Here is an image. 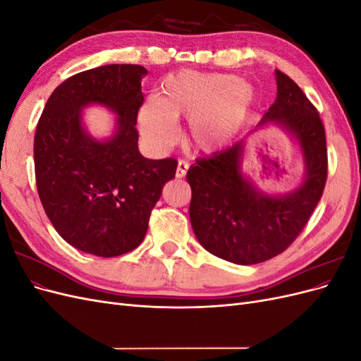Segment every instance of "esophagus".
I'll return each instance as SVG.
<instances>
[{"mask_svg": "<svg viewBox=\"0 0 361 361\" xmlns=\"http://www.w3.org/2000/svg\"><path fill=\"white\" fill-rule=\"evenodd\" d=\"M188 169H190V164H188L187 161L180 159V161L178 162V169H176V178H183L185 174H187Z\"/></svg>", "mask_w": 361, "mask_h": 361, "instance_id": "obj_1", "label": "esophagus"}]
</instances>
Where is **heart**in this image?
Returning <instances> with one entry per match:
<instances>
[{
    "instance_id": "obj_1",
    "label": "heart",
    "mask_w": 361,
    "mask_h": 361,
    "mask_svg": "<svg viewBox=\"0 0 361 361\" xmlns=\"http://www.w3.org/2000/svg\"><path fill=\"white\" fill-rule=\"evenodd\" d=\"M256 99L255 87L236 75L180 71L162 81L158 97L141 105L138 123L152 145L169 146L174 122L188 118V145L209 154L232 143Z\"/></svg>"
}]
</instances>
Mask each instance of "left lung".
<instances>
[{
  "label": "left lung",
  "mask_w": 361,
  "mask_h": 361,
  "mask_svg": "<svg viewBox=\"0 0 361 361\" xmlns=\"http://www.w3.org/2000/svg\"><path fill=\"white\" fill-rule=\"evenodd\" d=\"M277 99L259 126L276 123L297 138L305 179L286 195H267L241 171L244 141L199 158L187 173L192 191L190 220L204 250L238 265L283 253L309 221L326 182V140L318 110L286 73L276 71Z\"/></svg>",
  "instance_id": "left-lung-1"
}]
</instances>
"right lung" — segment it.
<instances>
[{"label": "right lung", "instance_id": "add662e5", "mask_svg": "<svg viewBox=\"0 0 361 361\" xmlns=\"http://www.w3.org/2000/svg\"><path fill=\"white\" fill-rule=\"evenodd\" d=\"M138 64H106L76 73L52 92L35 135L40 202L59 235L84 253L116 257L143 241L149 218L174 158L147 159L138 152L137 114L143 105ZM101 103L118 116L106 142L87 135L80 111Z\"/></svg>", "mask_w": 361, "mask_h": 361}]
</instances>
